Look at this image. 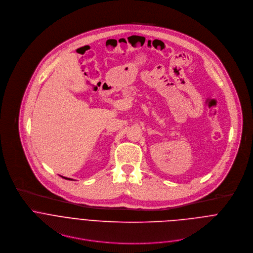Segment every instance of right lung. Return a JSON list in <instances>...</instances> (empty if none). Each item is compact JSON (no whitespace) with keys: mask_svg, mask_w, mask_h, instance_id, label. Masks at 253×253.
I'll return each instance as SVG.
<instances>
[{"mask_svg":"<svg viewBox=\"0 0 253 253\" xmlns=\"http://www.w3.org/2000/svg\"><path fill=\"white\" fill-rule=\"evenodd\" d=\"M63 177V176H62ZM63 178H65V179H68V180H72V179H70V178H66V177H63Z\"/></svg>","mask_w":253,"mask_h":253,"instance_id":"right-lung-1","label":"right lung"}]
</instances>
